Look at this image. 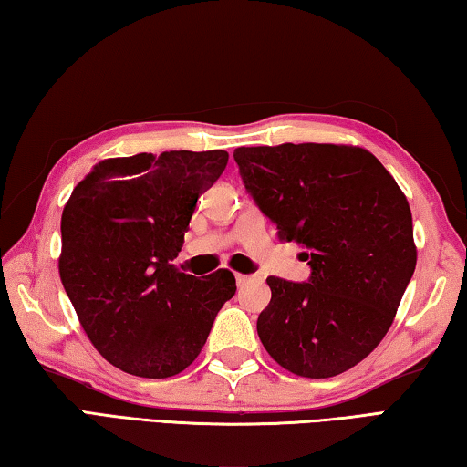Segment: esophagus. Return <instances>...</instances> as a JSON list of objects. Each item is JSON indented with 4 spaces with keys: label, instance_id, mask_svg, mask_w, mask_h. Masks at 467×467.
<instances>
[{
    "label": "esophagus",
    "instance_id": "1",
    "mask_svg": "<svg viewBox=\"0 0 467 467\" xmlns=\"http://www.w3.org/2000/svg\"><path fill=\"white\" fill-rule=\"evenodd\" d=\"M234 278H236V284H239V286H244V284L255 282V280H262L257 274H234Z\"/></svg>",
    "mask_w": 467,
    "mask_h": 467
}]
</instances>
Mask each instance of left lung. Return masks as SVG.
<instances>
[{
    "label": "left lung",
    "instance_id": "1",
    "mask_svg": "<svg viewBox=\"0 0 467 467\" xmlns=\"http://www.w3.org/2000/svg\"><path fill=\"white\" fill-rule=\"evenodd\" d=\"M243 183L303 247L309 282L270 275L257 334L290 373L336 377L389 331L416 267L412 212L395 179L365 148L280 144L236 148Z\"/></svg>",
    "mask_w": 467,
    "mask_h": 467
}]
</instances>
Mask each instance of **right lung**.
Masks as SVG:
<instances>
[{
	"mask_svg": "<svg viewBox=\"0 0 467 467\" xmlns=\"http://www.w3.org/2000/svg\"><path fill=\"white\" fill-rule=\"evenodd\" d=\"M226 162L224 150L107 158L63 208L61 284L92 346L125 373L179 375L234 296L233 272L195 278L171 264Z\"/></svg>",
	"mask_w": 467,
	"mask_h": 467,
	"instance_id": "1",
	"label": "right lung"
}]
</instances>
